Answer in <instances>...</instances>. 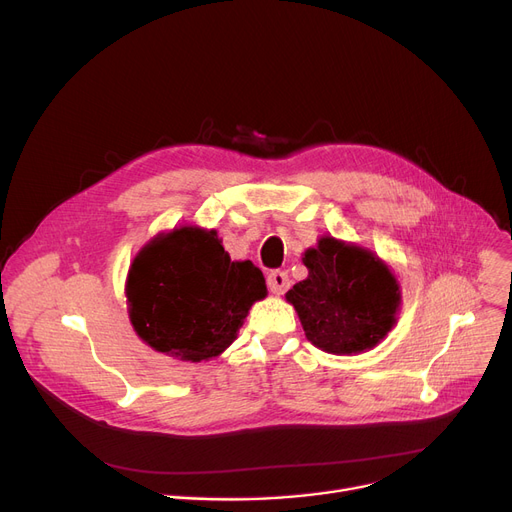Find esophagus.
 I'll return each instance as SVG.
<instances>
[{
	"mask_svg": "<svg viewBox=\"0 0 512 512\" xmlns=\"http://www.w3.org/2000/svg\"><path fill=\"white\" fill-rule=\"evenodd\" d=\"M266 283H268V289L275 295H283L289 289V275L285 270H273V273L266 277Z\"/></svg>",
	"mask_w": 512,
	"mask_h": 512,
	"instance_id": "34e87169",
	"label": "esophagus"
}]
</instances>
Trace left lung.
Instances as JSON below:
<instances>
[{"mask_svg": "<svg viewBox=\"0 0 512 512\" xmlns=\"http://www.w3.org/2000/svg\"><path fill=\"white\" fill-rule=\"evenodd\" d=\"M308 277L285 293L306 339L333 355L374 349L397 324L401 285L372 250L322 235L304 252Z\"/></svg>", "mask_w": 512, "mask_h": 512, "instance_id": "8db88e82", "label": "left lung"}]
</instances>
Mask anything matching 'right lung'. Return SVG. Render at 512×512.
<instances>
[{"instance_id": "1", "label": "right lung", "mask_w": 512, "mask_h": 512, "mask_svg": "<svg viewBox=\"0 0 512 512\" xmlns=\"http://www.w3.org/2000/svg\"><path fill=\"white\" fill-rule=\"evenodd\" d=\"M266 293L262 270L231 260L217 231L198 225L155 235L126 279L136 335L150 349L192 364L221 355Z\"/></svg>"}]
</instances>
